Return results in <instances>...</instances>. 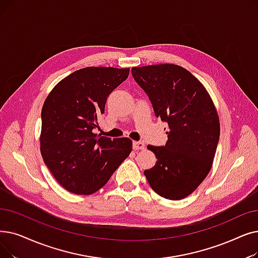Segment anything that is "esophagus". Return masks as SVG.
<instances>
[{
    "label": "esophagus",
    "instance_id": "esophagus-1",
    "mask_svg": "<svg viewBox=\"0 0 258 258\" xmlns=\"http://www.w3.org/2000/svg\"><path fill=\"white\" fill-rule=\"evenodd\" d=\"M145 148V144L141 141H134L133 142V149L135 151H139V150H143Z\"/></svg>",
    "mask_w": 258,
    "mask_h": 258
}]
</instances>
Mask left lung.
<instances>
[{
    "label": "left lung",
    "instance_id": "8db88e82",
    "mask_svg": "<svg viewBox=\"0 0 258 258\" xmlns=\"http://www.w3.org/2000/svg\"><path fill=\"white\" fill-rule=\"evenodd\" d=\"M132 75L149 96L156 117L169 125L164 147L148 145L157 161L144 175L161 197L185 198L205 180L214 159L220 133L214 103L205 86L181 66L133 67Z\"/></svg>",
    "mask_w": 258,
    "mask_h": 258
}]
</instances>
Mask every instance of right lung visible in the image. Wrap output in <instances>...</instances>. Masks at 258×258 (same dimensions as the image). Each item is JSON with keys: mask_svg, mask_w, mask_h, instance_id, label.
I'll return each mask as SVG.
<instances>
[{"mask_svg": "<svg viewBox=\"0 0 258 258\" xmlns=\"http://www.w3.org/2000/svg\"><path fill=\"white\" fill-rule=\"evenodd\" d=\"M128 69L85 67L55 85L42 107L41 154L53 177L74 194L101 188L127 158L133 142L97 135L107 97L128 77Z\"/></svg>", "mask_w": 258, "mask_h": 258, "instance_id": "right-lung-1", "label": "right lung"}]
</instances>
